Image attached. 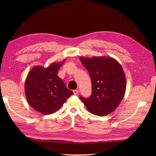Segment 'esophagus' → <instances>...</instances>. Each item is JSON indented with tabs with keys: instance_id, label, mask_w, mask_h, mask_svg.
I'll return each mask as SVG.
<instances>
[{
	"instance_id": "34e87169",
	"label": "esophagus",
	"mask_w": 156,
	"mask_h": 156,
	"mask_svg": "<svg viewBox=\"0 0 156 156\" xmlns=\"http://www.w3.org/2000/svg\"><path fill=\"white\" fill-rule=\"evenodd\" d=\"M73 92L75 95H77V94H78L79 93V90H73Z\"/></svg>"
}]
</instances>
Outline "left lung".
Masks as SVG:
<instances>
[{"label":"left lung","instance_id":"obj_1","mask_svg":"<svg viewBox=\"0 0 156 156\" xmlns=\"http://www.w3.org/2000/svg\"><path fill=\"white\" fill-rule=\"evenodd\" d=\"M79 59L90 75L92 88L90 96L80 99L92 114H110L119 105L126 92V75L122 66L108 56H81Z\"/></svg>","mask_w":156,"mask_h":156}]
</instances>
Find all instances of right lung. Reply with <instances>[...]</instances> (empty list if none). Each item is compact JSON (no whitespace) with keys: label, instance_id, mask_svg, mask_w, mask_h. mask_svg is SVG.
Returning a JSON list of instances; mask_svg holds the SVG:
<instances>
[{"label":"right lung","instance_id":"obj_1","mask_svg":"<svg viewBox=\"0 0 156 156\" xmlns=\"http://www.w3.org/2000/svg\"><path fill=\"white\" fill-rule=\"evenodd\" d=\"M64 61L52 63L48 68L36 66L28 74L25 92L29 105L39 112H55L73 94L57 75Z\"/></svg>","mask_w":156,"mask_h":156}]
</instances>
